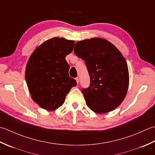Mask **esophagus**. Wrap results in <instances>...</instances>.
Wrapping results in <instances>:
<instances>
[{
	"mask_svg": "<svg viewBox=\"0 0 155 155\" xmlns=\"http://www.w3.org/2000/svg\"><path fill=\"white\" fill-rule=\"evenodd\" d=\"M75 80H76L77 84H79V81H80V80H79V78H75Z\"/></svg>",
	"mask_w": 155,
	"mask_h": 155,
	"instance_id": "1",
	"label": "esophagus"
}]
</instances>
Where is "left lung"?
<instances>
[{
  "instance_id": "left-lung-1",
  "label": "left lung",
  "mask_w": 155,
  "mask_h": 155,
  "mask_svg": "<svg viewBox=\"0 0 155 155\" xmlns=\"http://www.w3.org/2000/svg\"><path fill=\"white\" fill-rule=\"evenodd\" d=\"M74 53L85 61L90 77V87L81 90L87 106L97 114L116 109L129 85L127 63L120 51L106 39L95 37L78 41Z\"/></svg>"
}]
</instances>
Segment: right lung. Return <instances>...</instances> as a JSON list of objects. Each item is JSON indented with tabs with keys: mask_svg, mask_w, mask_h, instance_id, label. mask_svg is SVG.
I'll return each mask as SVG.
<instances>
[{
	"mask_svg": "<svg viewBox=\"0 0 155 155\" xmlns=\"http://www.w3.org/2000/svg\"><path fill=\"white\" fill-rule=\"evenodd\" d=\"M75 41L53 37L35 49L25 69V80L31 98L48 111L64 103L76 81L69 76V65L65 56L73 51Z\"/></svg>",
	"mask_w": 155,
	"mask_h": 155,
	"instance_id": "obj_1",
	"label": "right lung"
}]
</instances>
